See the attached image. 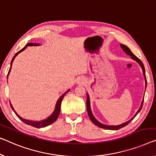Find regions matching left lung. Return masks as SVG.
<instances>
[{"label": "left lung", "mask_w": 156, "mask_h": 156, "mask_svg": "<svg viewBox=\"0 0 156 156\" xmlns=\"http://www.w3.org/2000/svg\"><path fill=\"white\" fill-rule=\"evenodd\" d=\"M120 47L122 48V49L123 50V51L126 53L127 55H128L129 56H131V58L132 59L135 60L136 62H137L139 64V65H140L141 69H142L143 70V73H144V78H145V81H146V85H147V80H146V73H145V69H144V64L142 63V62L141 61L140 59H139V58L137 57H136L135 55H134L133 53H132L131 52V50H129V48L128 47H127L126 45H122V44H120ZM143 103H144V99L142 102H141V105L140 106V108H139V109L138 110L137 112H136V113L135 115H134V116L133 118H132L131 119H130L129 120H128V121L125 122V123H122V124L120 125H117V126H113V125H103L101 124V123L99 122V121H97V120L95 119L94 116H93L92 113V111H91V109H90V98H89V95H88V94H87V101H86V105H87V113H88V115H89V117L90 118V120H91V121L94 123V124L95 125H97V126H98L99 127H101V128H104V129H112V130H116V129H119L120 128H122V127L126 126L127 125H128L129 123L132 121V120L134 119V117L137 115V113L139 112V111H141V108H142V106H143Z\"/></svg>", "instance_id": "left-lung-1"}]
</instances>
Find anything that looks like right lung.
Returning <instances> with one entry per match:
<instances>
[{
    "label": "right lung",
    "mask_w": 156,
    "mask_h": 156,
    "mask_svg": "<svg viewBox=\"0 0 156 156\" xmlns=\"http://www.w3.org/2000/svg\"><path fill=\"white\" fill-rule=\"evenodd\" d=\"M33 46V45H39V44L38 43H27V45H26V46H25V47L24 48H22V50H20V51H19L18 52H17L15 54V55L13 57V58H12V62H11V65H10V70H9V71H8V76L9 75V73H10V70H11V67H12V62H13V61H14V59H15V57L16 56H17L19 53H20L21 52H22L23 50H24L25 49L27 48V46ZM69 92V90H67V91L64 93V94H63L62 95L61 97H59V99H58V101H57V104H56V107H55V111L54 112H53V113L52 115H51L50 117L49 118H48L47 119H45V120H41V121H31V120H25V119H24V118H21L20 115H19L17 113L15 112V111L14 110V108H13V107H12V104L10 103V106H11V108H12V110H13V111L15 113V114H16V115L17 116V117L20 118V119L22 120V121L23 122H24V123H26L27 125H31V126H33V127H36V128H41V127H46V126H48V125H50V124H52V123H53L54 122H55L56 121V120L57 119V118H58V116H59V113H60V106H61V103H62V99H63V98H64V95L66 94L67 92Z\"/></svg>",
    "instance_id": "obj_1"
}]
</instances>
